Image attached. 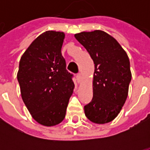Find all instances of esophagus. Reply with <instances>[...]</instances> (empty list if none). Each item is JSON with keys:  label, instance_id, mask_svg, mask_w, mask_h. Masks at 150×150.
Listing matches in <instances>:
<instances>
[{"label": "esophagus", "instance_id": "1", "mask_svg": "<svg viewBox=\"0 0 150 150\" xmlns=\"http://www.w3.org/2000/svg\"><path fill=\"white\" fill-rule=\"evenodd\" d=\"M76 79H77V82H78V83H80V82L82 81L81 74H77V75H76Z\"/></svg>", "mask_w": 150, "mask_h": 150}]
</instances>
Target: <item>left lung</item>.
I'll use <instances>...</instances> for the list:
<instances>
[{
  "label": "left lung",
  "mask_w": 150,
  "mask_h": 150,
  "mask_svg": "<svg viewBox=\"0 0 150 150\" xmlns=\"http://www.w3.org/2000/svg\"><path fill=\"white\" fill-rule=\"evenodd\" d=\"M75 37L95 64L93 97L85 116L96 124L111 122L125 103L132 79L129 57L114 38L104 31L81 32Z\"/></svg>",
  "instance_id": "1"
}]
</instances>
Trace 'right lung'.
I'll return each mask as SVG.
<instances>
[{"label": "right lung", "instance_id": "add662e5", "mask_svg": "<svg viewBox=\"0 0 150 150\" xmlns=\"http://www.w3.org/2000/svg\"><path fill=\"white\" fill-rule=\"evenodd\" d=\"M65 34L46 31L31 43L19 62L18 80L21 98L32 117L44 126L65 118L75 88L61 53Z\"/></svg>", "mask_w": 150, "mask_h": 150}]
</instances>
